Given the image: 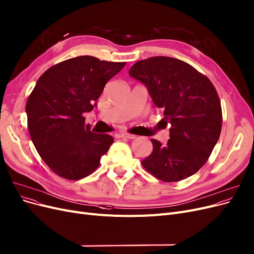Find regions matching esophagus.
<instances>
[{
  "label": "esophagus",
  "mask_w": 254,
  "mask_h": 254,
  "mask_svg": "<svg viewBox=\"0 0 254 254\" xmlns=\"http://www.w3.org/2000/svg\"><path fill=\"white\" fill-rule=\"evenodd\" d=\"M119 137H124V138H129V139H134L136 137V135L134 134H130V133H126V132H121L118 134Z\"/></svg>",
  "instance_id": "34e87169"
}]
</instances>
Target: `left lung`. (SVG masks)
Masks as SVG:
<instances>
[{"label":"left lung","mask_w":254,"mask_h":254,"mask_svg":"<svg viewBox=\"0 0 254 254\" xmlns=\"http://www.w3.org/2000/svg\"><path fill=\"white\" fill-rule=\"evenodd\" d=\"M129 75L142 82L171 125L166 146L152 138L144 168L163 182H179L197 172L210 156L222 130V107L209 78L186 62L152 57L136 62Z\"/></svg>","instance_id":"1"}]
</instances>
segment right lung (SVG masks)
<instances>
[{
  "label": "right lung",
  "mask_w": 254,
  "mask_h": 254,
  "mask_svg": "<svg viewBox=\"0 0 254 254\" xmlns=\"http://www.w3.org/2000/svg\"><path fill=\"white\" fill-rule=\"evenodd\" d=\"M125 65L82 56L40 76L26 103L28 129L42 160L61 178L89 176L113 143L111 135L90 131L83 113L93 109L105 85Z\"/></svg>",
  "instance_id": "right-lung-1"
}]
</instances>
